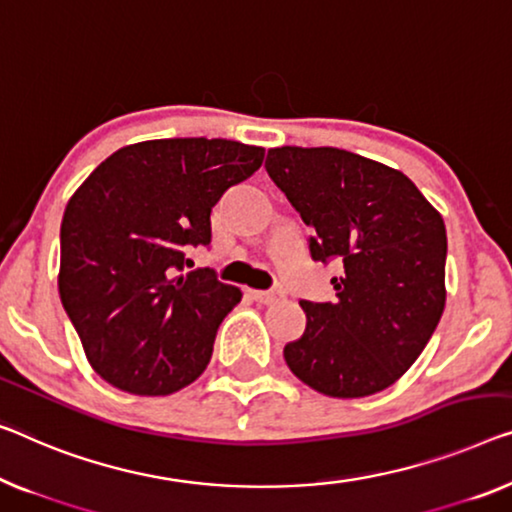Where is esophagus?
<instances>
[{
	"label": "esophagus",
	"instance_id": "1",
	"mask_svg": "<svg viewBox=\"0 0 512 512\" xmlns=\"http://www.w3.org/2000/svg\"><path fill=\"white\" fill-rule=\"evenodd\" d=\"M250 296H253V299L257 303H262V305H273V303H278L282 299V292H273V289H266V292H250Z\"/></svg>",
	"mask_w": 512,
	"mask_h": 512
}]
</instances>
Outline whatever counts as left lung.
Returning a JSON list of instances; mask_svg holds the SVG:
<instances>
[{"mask_svg":"<svg viewBox=\"0 0 512 512\" xmlns=\"http://www.w3.org/2000/svg\"><path fill=\"white\" fill-rule=\"evenodd\" d=\"M264 167L312 230V259L345 266L333 303L301 301L308 324L285 347L289 370L331 398L384 391L444 312V218L402 172L345 149H269Z\"/></svg>","mask_w":512,"mask_h":512,"instance_id":"obj_1","label":"left lung"}]
</instances>
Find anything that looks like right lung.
<instances>
[{
	"label": "right lung",
	"instance_id": "add662e5",
	"mask_svg": "<svg viewBox=\"0 0 512 512\" xmlns=\"http://www.w3.org/2000/svg\"><path fill=\"white\" fill-rule=\"evenodd\" d=\"M262 147L207 137L114 151L68 200L59 296L91 368L135 395L193 384L241 289L213 269L186 271L211 243V209L259 170Z\"/></svg>",
	"mask_w": 512,
	"mask_h": 512
}]
</instances>
